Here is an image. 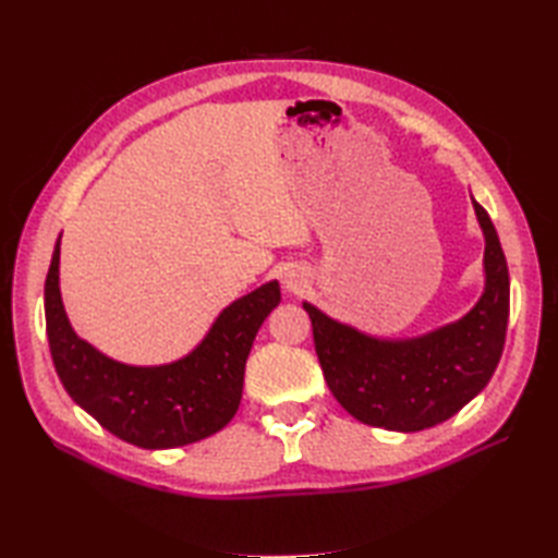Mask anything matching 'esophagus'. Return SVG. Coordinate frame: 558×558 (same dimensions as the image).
<instances>
[{
    "instance_id": "obj_1",
    "label": "esophagus",
    "mask_w": 558,
    "mask_h": 558,
    "mask_svg": "<svg viewBox=\"0 0 558 558\" xmlns=\"http://www.w3.org/2000/svg\"><path fill=\"white\" fill-rule=\"evenodd\" d=\"M288 288H298V286H292V282H288Z\"/></svg>"
}]
</instances>
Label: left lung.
Wrapping results in <instances>:
<instances>
[{
	"label": "left lung",
	"mask_w": 558,
	"mask_h": 558,
	"mask_svg": "<svg viewBox=\"0 0 558 558\" xmlns=\"http://www.w3.org/2000/svg\"><path fill=\"white\" fill-rule=\"evenodd\" d=\"M484 230L482 300L460 322L412 340H378L304 302L330 393L354 420L390 432H422L460 412L489 384L501 360L511 282L489 213L477 201Z\"/></svg>",
	"instance_id": "1"
}]
</instances>
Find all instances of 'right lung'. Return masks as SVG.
Here are the masks:
<instances>
[{
  "instance_id": "obj_1",
  "label": "right lung",
  "mask_w": 558,
  "mask_h": 558,
  "mask_svg": "<svg viewBox=\"0 0 558 558\" xmlns=\"http://www.w3.org/2000/svg\"><path fill=\"white\" fill-rule=\"evenodd\" d=\"M280 304L276 280L232 302L201 345L165 366L105 357L69 326L59 294V240L45 280L47 340L59 381L105 429L138 448H177L228 424L242 400L244 366L266 316Z\"/></svg>"
}]
</instances>
